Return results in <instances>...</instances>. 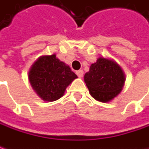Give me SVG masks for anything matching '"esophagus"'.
Segmentation results:
<instances>
[{
  "label": "esophagus",
  "instance_id": "esophagus-1",
  "mask_svg": "<svg viewBox=\"0 0 149 149\" xmlns=\"http://www.w3.org/2000/svg\"><path fill=\"white\" fill-rule=\"evenodd\" d=\"M76 74L78 75V77L81 78L83 77L84 75V71L82 70H78V71H76Z\"/></svg>",
  "mask_w": 149,
  "mask_h": 149
}]
</instances>
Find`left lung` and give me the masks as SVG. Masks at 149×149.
<instances>
[{
  "instance_id": "obj_1",
  "label": "left lung",
  "mask_w": 149,
  "mask_h": 149,
  "mask_svg": "<svg viewBox=\"0 0 149 149\" xmlns=\"http://www.w3.org/2000/svg\"><path fill=\"white\" fill-rule=\"evenodd\" d=\"M125 78L121 68L111 60L99 58L84 74L91 95L100 102H109L123 89Z\"/></svg>"
}]
</instances>
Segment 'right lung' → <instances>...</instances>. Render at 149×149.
Listing matches in <instances>:
<instances>
[{
	"mask_svg": "<svg viewBox=\"0 0 149 149\" xmlns=\"http://www.w3.org/2000/svg\"><path fill=\"white\" fill-rule=\"evenodd\" d=\"M76 78L70 68L56 59L55 54L39 58L29 72L33 89L41 99L50 102L61 98L67 86Z\"/></svg>",
	"mask_w": 149,
	"mask_h": 149,
	"instance_id": "add662e5",
	"label": "right lung"
}]
</instances>
